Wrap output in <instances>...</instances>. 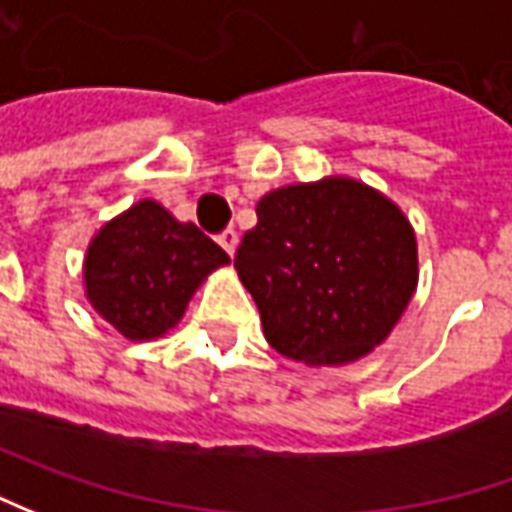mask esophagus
I'll return each mask as SVG.
<instances>
[{"mask_svg": "<svg viewBox=\"0 0 512 512\" xmlns=\"http://www.w3.org/2000/svg\"><path fill=\"white\" fill-rule=\"evenodd\" d=\"M218 243H221L229 255H235V249H238V232H235V229H226V232L218 235Z\"/></svg>", "mask_w": 512, "mask_h": 512, "instance_id": "1", "label": "esophagus"}]
</instances>
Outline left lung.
Listing matches in <instances>:
<instances>
[{"label":"left lung","mask_w":512,"mask_h":512,"mask_svg":"<svg viewBox=\"0 0 512 512\" xmlns=\"http://www.w3.org/2000/svg\"><path fill=\"white\" fill-rule=\"evenodd\" d=\"M266 340L306 365L365 357L416 289L408 218L371 186L326 178L274 189L235 252Z\"/></svg>","instance_id":"left-lung-1"}]
</instances>
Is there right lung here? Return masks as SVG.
Segmentation results:
<instances>
[{"instance_id": "1", "label": "right lung", "mask_w": 512, "mask_h": 512, "mask_svg": "<svg viewBox=\"0 0 512 512\" xmlns=\"http://www.w3.org/2000/svg\"><path fill=\"white\" fill-rule=\"evenodd\" d=\"M226 263L229 255L195 223L138 201L93 238L84 286L93 309L124 337L152 340L184 317L192 291Z\"/></svg>"}]
</instances>
